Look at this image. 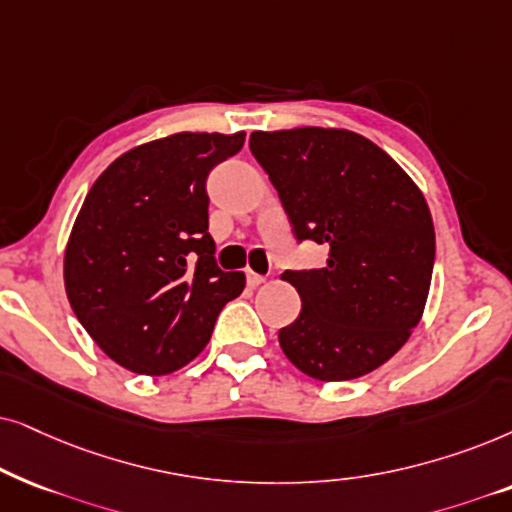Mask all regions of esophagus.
Returning <instances> with one entry per match:
<instances>
[{
    "label": "esophagus",
    "mask_w": 512,
    "mask_h": 512,
    "mask_svg": "<svg viewBox=\"0 0 512 512\" xmlns=\"http://www.w3.org/2000/svg\"><path fill=\"white\" fill-rule=\"evenodd\" d=\"M245 281H248L250 288H257V285H262L264 281H267V276H262V274H257V271L248 269V271H245Z\"/></svg>",
    "instance_id": "1"
}]
</instances>
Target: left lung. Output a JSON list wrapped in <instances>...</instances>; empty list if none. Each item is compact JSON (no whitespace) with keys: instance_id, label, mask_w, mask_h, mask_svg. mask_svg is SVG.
<instances>
[{"instance_id":"1","label":"left lung","mask_w":512,"mask_h":512,"mask_svg":"<svg viewBox=\"0 0 512 512\" xmlns=\"http://www.w3.org/2000/svg\"><path fill=\"white\" fill-rule=\"evenodd\" d=\"M297 241L327 248L323 269L285 271L302 311L278 332L292 365L349 381L400 351L424 313L435 229L412 177L363 135L292 128L250 135Z\"/></svg>"}]
</instances>
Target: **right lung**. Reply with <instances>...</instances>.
I'll list each match as a JSON object with an SVG mask.
<instances>
[{
	"instance_id": "1",
	"label": "right lung",
	"mask_w": 512,
	"mask_h": 512,
	"mask_svg": "<svg viewBox=\"0 0 512 512\" xmlns=\"http://www.w3.org/2000/svg\"><path fill=\"white\" fill-rule=\"evenodd\" d=\"M245 133H175L121 154L88 192L65 248L72 311L114 363L170 374L206 349L245 288L208 234L206 180Z\"/></svg>"
}]
</instances>
